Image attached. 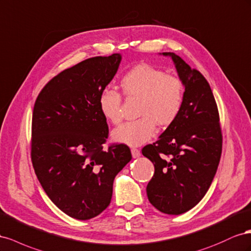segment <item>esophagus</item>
I'll list each match as a JSON object with an SVG mask.
<instances>
[{
  "instance_id": "esophagus-1",
  "label": "esophagus",
  "mask_w": 251,
  "mask_h": 251,
  "mask_svg": "<svg viewBox=\"0 0 251 251\" xmlns=\"http://www.w3.org/2000/svg\"><path fill=\"white\" fill-rule=\"evenodd\" d=\"M131 154H132V157H139L141 155L140 149H138V148H131Z\"/></svg>"
}]
</instances>
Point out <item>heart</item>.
<instances>
[{"label":"heart","instance_id":"heart-1","mask_svg":"<svg viewBox=\"0 0 251 251\" xmlns=\"http://www.w3.org/2000/svg\"><path fill=\"white\" fill-rule=\"evenodd\" d=\"M122 94L127 99L139 98V119L128 121L112 132L114 141L131 146L141 145L153 137L156 124H173L181 112L185 87L181 78L148 64H139L122 76ZM99 107L111 124L122 121V97L116 90L104 89L99 95Z\"/></svg>","mask_w":251,"mask_h":251}]
</instances>
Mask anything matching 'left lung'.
I'll return each instance as SVG.
<instances>
[{
  "mask_svg": "<svg viewBox=\"0 0 251 251\" xmlns=\"http://www.w3.org/2000/svg\"><path fill=\"white\" fill-rule=\"evenodd\" d=\"M173 59L185 86L184 103L176 121L142 153L153 163L154 175L147 197L157 210L181 214L206 195L221 159L223 135L218 106L204 75L174 52Z\"/></svg>",
  "mask_w": 251,
  "mask_h": 251,
  "instance_id": "obj_1",
  "label": "left lung"
}]
</instances>
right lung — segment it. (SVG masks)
<instances>
[{
    "label": "right lung",
    "instance_id": "right-lung-1",
    "mask_svg": "<svg viewBox=\"0 0 251 251\" xmlns=\"http://www.w3.org/2000/svg\"><path fill=\"white\" fill-rule=\"evenodd\" d=\"M121 59L119 53L95 56L63 70L34 103V173L54 205L76 220L92 219L108 207L114 177L131 160L125 144L103 149L109 130L98 102Z\"/></svg>",
    "mask_w": 251,
    "mask_h": 251
}]
</instances>
